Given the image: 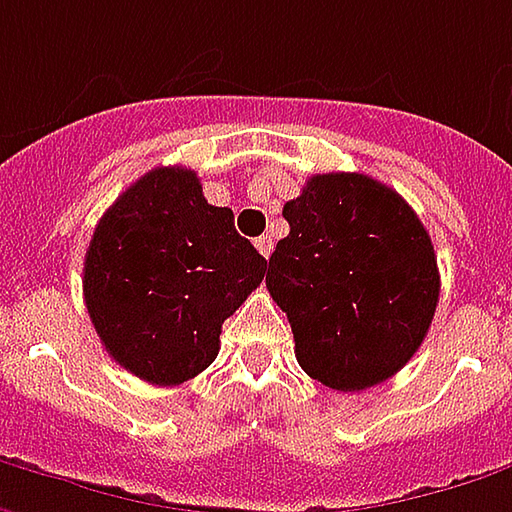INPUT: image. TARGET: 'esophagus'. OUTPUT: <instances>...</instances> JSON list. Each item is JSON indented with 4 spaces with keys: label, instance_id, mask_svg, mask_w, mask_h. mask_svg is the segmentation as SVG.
Listing matches in <instances>:
<instances>
[{
    "label": "esophagus",
    "instance_id": "obj_1",
    "mask_svg": "<svg viewBox=\"0 0 512 512\" xmlns=\"http://www.w3.org/2000/svg\"><path fill=\"white\" fill-rule=\"evenodd\" d=\"M255 246H257V252H260V255H263V257H269V255H272V249H275L272 237H266V234H263V237H257Z\"/></svg>",
    "mask_w": 512,
    "mask_h": 512
}]
</instances>
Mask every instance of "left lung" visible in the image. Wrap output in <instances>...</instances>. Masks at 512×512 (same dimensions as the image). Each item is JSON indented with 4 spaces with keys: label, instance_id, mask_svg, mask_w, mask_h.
I'll return each mask as SVG.
<instances>
[{
    "label": "left lung",
    "instance_id": "8db88e82",
    "mask_svg": "<svg viewBox=\"0 0 512 512\" xmlns=\"http://www.w3.org/2000/svg\"><path fill=\"white\" fill-rule=\"evenodd\" d=\"M283 217L266 286L303 372L338 392L392 378L418 352L441 289L418 214L367 174L332 171L309 177Z\"/></svg>",
    "mask_w": 512,
    "mask_h": 512
}]
</instances>
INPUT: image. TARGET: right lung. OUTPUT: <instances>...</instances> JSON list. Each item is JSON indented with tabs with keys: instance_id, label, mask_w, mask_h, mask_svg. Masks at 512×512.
<instances>
[{
	"instance_id": "1",
	"label": "right lung",
	"mask_w": 512,
	"mask_h": 512,
	"mask_svg": "<svg viewBox=\"0 0 512 512\" xmlns=\"http://www.w3.org/2000/svg\"><path fill=\"white\" fill-rule=\"evenodd\" d=\"M82 275L105 352L148 384L177 387L217 358L223 321L260 286L266 257L191 168L163 166L102 214Z\"/></svg>"
}]
</instances>
